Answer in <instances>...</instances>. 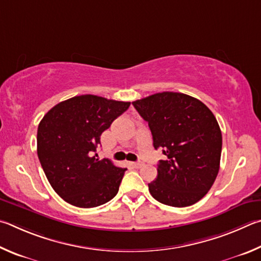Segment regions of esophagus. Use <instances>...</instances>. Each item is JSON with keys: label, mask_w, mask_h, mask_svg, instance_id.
<instances>
[{"label": "esophagus", "mask_w": 261, "mask_h": 261, "mask_svg": "<svg viewBox=\"0 0 261 261\" xmlns=\"http://www.w3.org/2000/svg\"><path fill=\"white\" fill-rule=\"evenodd\" d=\"M130 164H132V166L135 167V168H140V167L143 166L142 163H130Z\"/></svg>", "instance_id": "1"}]
</instances>
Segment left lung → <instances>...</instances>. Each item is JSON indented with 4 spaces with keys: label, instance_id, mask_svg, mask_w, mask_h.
<instances>
[{
    "label": "left lung",
    "instance_id": "8db88e82",
    "mask_svg": "<svg viewBox=\"0 0 261 261\" xmlns=\"http://www.w3.org/2000/svg\"><path fill=\"white\" fill-rule=\"evenodd\" d=\"M148 122L154 149H163L157 179L149 184L154 199L174 207L202 199L216 181L222 135L216 117L199 99L163 91L133 102Z\"/></svg>",
    "mask_w": 261,
    "mask_h": 261
}]
</instances>
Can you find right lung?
Segmentation results:
<instances>
[{
    "instance_id": "1",
    "label": "right lung",
    "mask_w": 261,
    "mask_h": 261,
    "mask_svg": "<svg viewBox=\"0 0 261 261\" xmlns=\"http://www.w3.org/2000/svg\"><path fill=\"white\" fill-rule=\"evenodd\" d=\"M129 102L96 95L74 96L55 105L38 127V156L53 189L77 207L108 203L127 168L96 157L100 135L129 108Z\"/></svg>"
}]
</instances>
